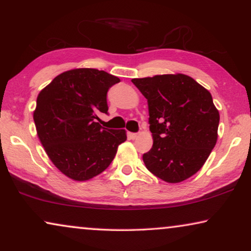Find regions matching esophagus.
Masks as SVG:
<instances>
[{"label": "esophagus", "instance_id": "esophagus-1", "mask_svg": "<svg viewBox=\"0 0 251 251\" xmlns=\"http://www.w3.org/2000/svg\"><path fill=\"white\" fill-rule=\"evenodd\" d=\"M129 137L131 139H136L137 137H138V133H136V132H129Z\"/></svg>", "mask_w": 251, "mask_h": 251}]
</instances>
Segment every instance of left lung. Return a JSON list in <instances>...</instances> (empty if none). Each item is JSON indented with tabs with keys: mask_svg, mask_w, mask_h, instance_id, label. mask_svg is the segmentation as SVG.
Listing matches in <instances>:
<instances>
[{
	"mask_svg": "<svg viewBox=\"0 0 251 251\" xmlns=\"http://www.w3.org/2000/svg\"><path fill=\"white\" fill-rule=\"evenodd\" d=\"M147 99L153 146L143 155L153 175L180 183L201 169L217 142L219 113L211 94L185 74L132 78Z\"/></svg>",
	"mask_w": 251,
	"mask_h": 251,
	"instance_id": "obj_1",
	"label": "left lung"
}]
</instances>
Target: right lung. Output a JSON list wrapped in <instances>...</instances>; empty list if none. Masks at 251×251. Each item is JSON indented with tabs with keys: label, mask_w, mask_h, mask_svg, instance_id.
<instances>
[{
	"label": "right lung",
	"mask_w": 251,
	"mask_h": 251,
	"mask_svg": "<svg viewBox=\"0 0 251 251\" xmlns=\"http://www.w3.org/2000/svg\"><path fill=\"white\" fill-rule=\"evenodd\" d=\"M120 78L95 68H76L53 78L37 96L34 111L37 136L52 163L71 179L101 174L114 159L126 130L97 122L107 114V91Z\"/></svg>",
	"instance_id": "1"
}]
</instances>
